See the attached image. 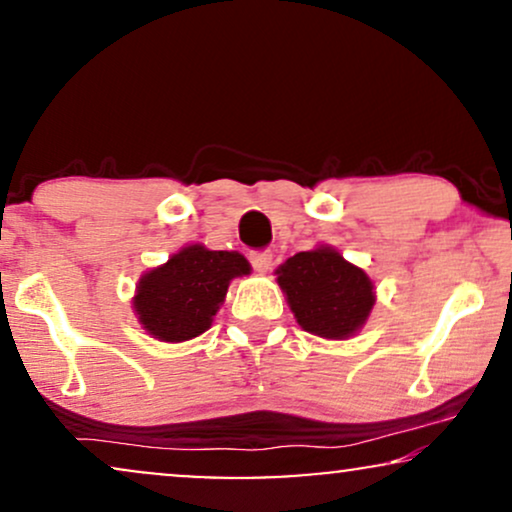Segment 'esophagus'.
Wrapping results in <instances>:
<instances>
[{
    "mask_svg": "<svg viewBox=\"0 0 512 512\" xmlns=\"http://www.w3.org/2000/svg\"><path fill=\"white\" fill-rule=\"evenodd\" d=\"M251 266H254L258 273H268L270 266H273V254H270V251H254V254H251Z\"/></svg>",
    "mask_w": 512,
    "mask_h": 512,
    "instance_id": "esophagus-1",
    "label": "esophagus"
}]
</instances>
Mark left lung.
<instances>
[{
    "mask_svg": "<svg viewBox=\"0 0 512 512\" xmlns=\"http://www.w3.org/2000/svg\"><path fill=\"white\" fill-rule=\"evenodd\" d=\"M275 275L299 326L323 340L357 335L376 304L374 280L328 244L287 258Z\"/></svg>",
    "mask_w": 512,
    "mask_h": 512,
    "instance_id": "obj_1",
    "label": "left lung"
}]
</instances>
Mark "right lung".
I'll use <instances>...</instances> for the list:
<instances>
[{
  "label": "right lung",
  "instance_id": "add662e5",
  "mask_svg": "<svg viewBox=\"0 0 512 512\" xmlns=\"http://www.w3.org/2000/svg\"><path fill=\"white\" fill-rule=\"evenodd\" d=\"M249 273L251 263L239 251L186 244L162 266L141 275L131 306L150 338L177 345L206 333L230 282Z\"/></svg>",
  "mask_w": 512,
  "mask_h": 512
}]
</instances>
